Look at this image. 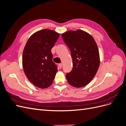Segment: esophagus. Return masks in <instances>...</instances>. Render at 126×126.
<instances>
[{
	"mask_svg": "<svg viewBox=\"0 0 126 126\" xmlns=\"http://www.w3.org/2000/svg\"><path fill=\"white\" fill-rule=\"evenodd\" d=\"M58 66H59V67L60 69H61V68H62V67H63V63H59V64H58Z\"/></svg>",
	"mask_w": 126,
	"mask_h": 126,
	"instance_id": "1",
	"label": "esophagus"
}]
</instances>
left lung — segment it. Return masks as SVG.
Here are the masks:
<instances>
[{
  "instance_id": "8db88e82",
  "label": "left lung",
  "mask_w": 126,
  "mask_h": 126,
  "mask_svg": "<svg viewBox=\"0 0 126 126\" xmlns=\"http://www.w3.org/2000/svg\"><path fill=\"white\" fill-rule=\"evenodd\" d=\"M63 39L71 52L72 69L66 74L69 84L76 88L87 85L96 75L100 64L98 48L94 38L81 30L62 33Z\"/></svg>"
}]
</instances>
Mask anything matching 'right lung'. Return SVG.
Returning <instances> with one entry per match:
<instances>
[{
    "mask_svg": "<svg viewBox=\"0 0 126 126\" xmlns=\"http://www.w3.org/2000/svg\"><path fill=\"white\" fill-rule=\"evenodd\" d=\"M60 34L43 29L29 37L22 54V67L29 80L36 87L47 88L54 81L57 67L52 61L51 48Z\"/></svg>",
    "mask_w": 126,
    "mask_h": 126,
    "instance_id": "1",
    "label": "right lung"
}]
</instances>
